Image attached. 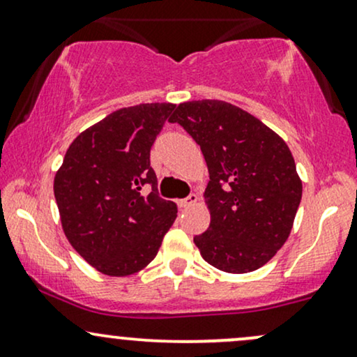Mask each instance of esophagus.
Listing matches in <instances>:
<instances>
[{"label": "esophagus", "mask_w": 357, "mask_h": 357, "mask_svg": "<svg viewBox=\"0 0 357 357\" xmlns=\"http://www.w3.org/2000/svg\"><path fill=\"white\" fill-rule=\"evenodd\" d=\"M197 199H199V197H197V195H195V192H191V195L188 196V197H184V199H179L178 201V206H179V208H190V206L197 203Z\"/></svg>", "instance_id": "1"}]
</instances>
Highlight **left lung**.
<instances>
[{
    "instance_id": "obj_1",
    "label": "left lung",
    "mask_w": 357,
    "mask_h": 357,
    "mask_svg": "<svg viewBox=\"0 0 357 357\" xmlns=\"http://www.w3.org/2000/svg\"><path fill=\"white\" fill-rule=\"evenodd\" d=\"M179 123L208 165L204 203L211 222L195 244L206 263L225 273L259 269L289 238L303 196L296 162L281 136L231 102H181Z\"/></svg>"
}]
</instances>
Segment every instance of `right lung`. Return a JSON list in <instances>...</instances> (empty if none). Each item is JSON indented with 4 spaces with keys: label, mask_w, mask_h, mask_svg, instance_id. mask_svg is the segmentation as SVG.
I'll return each mask as SVG.
<instances>
[{
    "label": "right lung",
    "mask_w": 357,
    "mask_h": 357,
    "mask_svg": "<svg viewBox=\"0 0 357 357\" xmlns=\"http://www.w3.org/2000/svg\"><path fill=\"white\" fill-rule=\"evenodd\" d=\"M171 102L121 108L84 130L54 176L68 241L94 269L130 276L156 257L178 206L158 196L149 151L173 113ZM152 186L149 195L140 188Z\"/></svg>",
    "instance_id": "1"
}]
</instances>
